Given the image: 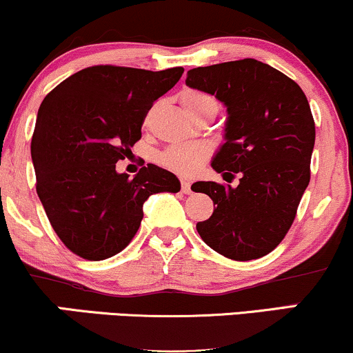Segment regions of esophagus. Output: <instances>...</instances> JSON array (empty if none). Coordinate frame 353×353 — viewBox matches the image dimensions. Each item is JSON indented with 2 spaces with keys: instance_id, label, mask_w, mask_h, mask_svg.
<instances>
[{
  "instance_id": "1",
  "label": "esophagus",
  "mask_w": 353,
  "mask_h": 353,
  "mask_svg": "<svg viewBox=\"0 0 353 353\" xmlns=\"http://www.w3.org/2000/svg\"><path fill=\"white\" fill-rule=\"evenodd\" d=\"M181 189H182V192H184V194L192 192V190H190V182L185 181V179L181 181Z\"/></svg>"
}]
</instances>
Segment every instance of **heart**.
<instances>
[{
  "label": "heart",
  "instance_id": "b5f03b06",
  "mask_svg": "<svg viewBox=\"0 0 353 353\" xmlns=\"http://www.w3.org/2000/svg\"><path fill=\"white\" fill-rule=\"evenodd\" d=\"M181 101L188 113L205 107V105L215 103L210 95L197 90L184 92L181 95ZM209 148L202 143H177L159 152L158 163L179 176H192L194 172L199 171L203 161L209 158Z\"/></svg>",
  "mask_w": 353,
  "mask_h": 353
}]
</instances>
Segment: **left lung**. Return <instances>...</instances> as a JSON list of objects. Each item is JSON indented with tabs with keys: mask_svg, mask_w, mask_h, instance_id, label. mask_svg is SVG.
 Masks as SVG:
<instances>
[{
	"mask_svg": "<svg viewBox=\"0 0 353 353\" xmlns=\"http://www.w3.org/2000/svg\"><path fill=\"white\" fill-rule=\"evenodd\" d=\"M185 83L227 107L225 143L212 168L223 179L240 174L236 188L192 185L215 205L197 223L199 235L230 260L265 256L286 236L311 179L316 126L309 101L294 80L254 59L197 67Z\"/></svg>",
	"mask_w": 353,
	"mask_h": 353,
	"instance_id": "1",
	"label": "left lung"
}]
</instances>
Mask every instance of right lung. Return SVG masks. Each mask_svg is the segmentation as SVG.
Wrapping results in <instances>:
<instances>
[{
	"label": "right lung",
	"mask_w": 353,
	"mask_h": 353,
	"mask_svg": "<svg viewBox=\"0 0 353 353\" xmlns=\"http://www.w3.org/2000/svg\"><path fill=\"white\" fill-rule=\"evenodd\" d=\"M182 74V67L93 65L42 100L31 143L36 190L54 232L77 256L100 261L120 253L141 225L148 197L181 190L163 168L148 164L130 179L117 163L131 154L152 103Z\"/></svg>",
	"instance_id": "add662e5"
}]
</instances>
